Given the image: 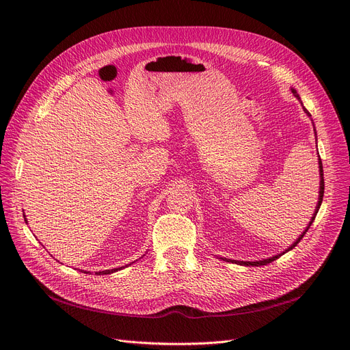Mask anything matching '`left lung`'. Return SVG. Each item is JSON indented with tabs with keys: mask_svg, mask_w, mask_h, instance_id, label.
<instances>
[{
	"mask_svg": "<svg viewBox=\"0 0 350 350\" xmlns=\"http://www.w3.org/2000/svg\"><path fill=\"white\" fill-rule=\"evenodd\" d=\"M292 90V93H293V96L300 101V97H299V94H297V91L295 90V88H291ZM301 103V101H300ZM305 110V113L310 117V114H309V111L306 110V109H303ZM313 129H314V124H313ZM314 134H316V130H314ZM319 154V153H317ZM319 159V176H321V181H319V197H317V204H316V208H314V213H313V216H312V219H310V221H309V224L306 226V229L301 232V234L296 239V241L293 243V245H291L288 246L284 252H282V253H278L276 256H271V257H269V259H263V260H254V262H240V260H232V259H226V257H220L221 260H226V262H232V263H237V265H241V266H265V265H267V263H271L273 260H276V259H279V257L282 256V254H284V253H287L288 250H292L293 247H296L297 246V243L303 239V236L306 234V232L310 229V226H312V223H313V220H314V217H316V215H317V211H319V208H321V204H322V200H323V193H325V180H323V165H322V160H321V156H317Z\"/></svg>",
	"mask_w": 350,
	"mask_h": 350,
	"instance_id": "1",
	"label": "left lung"
}]
</instances>
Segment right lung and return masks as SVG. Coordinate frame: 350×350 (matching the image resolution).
I'll return each mask as SVG.
<instances>
[{
	"instance_id": "obj_1",
	"label": "right lung",
	"mask_w": 350,
	"mask_h": 350,
	"mask_svg": "<svg viewBox=\"0 0 350 350\" xmlns=\"http://www.w3.org/2000/svg\"><path fill=\"white\" fill-rule=\"evenodd\" d=\"M24 219H25V216H24ZM25 223H27V219H25ZM134 263V262H133ZM121 269H124V266L123 267H117V269H110V270H103V271H97L96 275H111V273H114V271H117V270H121ZM84 273H88V271H84Z\"/></svg>"
}]
</instances>
